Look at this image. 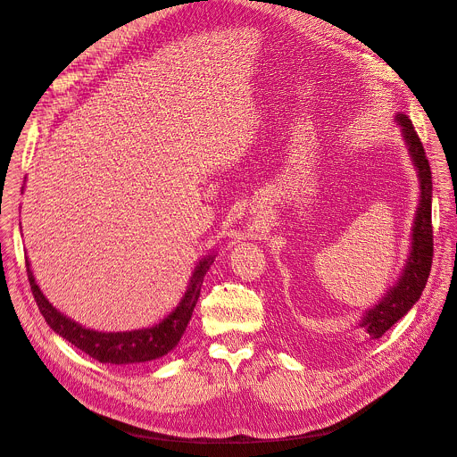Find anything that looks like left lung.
Here are the masks:
<instances>
[{
  "label": "left lung",
  "mask_w": 457,
  "mask_h": 457,
  "mask_svg": "<svg viewBox=\"0 0 457 457\" xmlns=\"http://www.w3.org/2000/svg\"><path fill=\"white\" fill-rule=\"evenodd\" d=\"M395 120L403 129L404 143L408 146L413 166L417 168L420 183V199L411 228V249L408 262L403 269L397 284L382 296V300L366 311L361 328L368 331L371 338H380L395 322H399L411 305L423 295L427 279L432 269L434 256V230H432V171L423 148V143L411 124V120L397 113Z\"/></svg>",
  "instance_id": "left-lung-1"
}]
</instances>
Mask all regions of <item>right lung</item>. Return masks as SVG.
<instances>
[{
    "instance_id": "obj_1",
    "label": "right lung",
    "mask_w": 457,
    "mask_h": 457,
    "mask_svg": "<svg viewBox=\"0 0 457 457\" xmlns=\"http://www.w3.org/2000/svg\"><path fill=\"white\" fill-rule=\"evenodd\" d=\"M214 256H206L197 263L185 296L162 322L146 329L119 333H102L95 329H86L75 320L63 317L58 309H54L49 303V300L37 286V279H34L32 270L29 269V260H25V265L34 300H37L40 312L44 314L46 322L54 333H58L67 342H71L75 347L82 349L84 353H87L89 357L102 364H137L161 359L179 344L192 319L194 307L197 303L203 278Z\"/></svg>"
}]
</instances>
